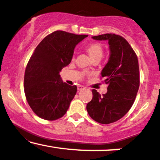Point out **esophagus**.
<instances>
[{
	"label": "esophagus",
	"mask_w": 160,
	"mask_h": 160,
	"mask_svg": "<svg viewBox=\"0 0 160 160\" xmlns=\"http://www.w3.org/2000/svg\"><path fill=\"white\" fill-rule=\"evenodd\" d=\"M84 89H85V87H84L83 86H81V85H78V91H81Z\"/></svg>",
	"instance_id": "obj_1"
}]
</instances>
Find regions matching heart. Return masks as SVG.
Returning a JSON list of instances; mask_svg holds the SVG:
<instances>
[{"instance_id":"1","label":"heart","mask_w":160,"mask_h":160,"mask_svg":"<svg viewBox=\"0 0 160 160\" xmlns=\"http://www.w3.org/2000/svg\"><path fill=\"white\" fill-rule=\"evenodd\" d=\"M86 50L87 51L88 54L90 56L91 59H95V58H101L103 57L104 49L102 46L98 43H92L86 46Z\"/></svg>"}]
</instances>
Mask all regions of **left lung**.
<instances>
[{
    "label": "left lung",
    "instance_id": "left-lung-1",
    "mask_svg": "<svg viewBox=\"0 0 160 160\" xmlns=\"http://www.w3.org/2000/svg\"><path fill=\"white\" fill-rule=\"evenodd\" d=\"M108 40L110 58L102 71L108 84L107 93L101 96L92 89V99L86 105L91 118L102 124H109L122 118L132 108L140 85L137 55L125 38L115 34L92 37Z\"/></svg>",
    "mask_w": 160,
    "mask_h": 160
}]
</instances>
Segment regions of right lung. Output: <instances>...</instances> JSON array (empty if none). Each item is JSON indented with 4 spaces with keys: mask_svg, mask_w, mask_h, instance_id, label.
<instances>
[{
    "mask_svg": "<svg viewBox=\"0 0 160 160\" xmlns=\"http://www.w3.org/2000/svg\"><path fill=\"white\" fill-rule=\"evenodd\" d=\"M87 36L56 31L34 49L25 69L24 88L28 103L40 118L56 120L67 112L78 88L63 82L59 73L71 62L76 45Z\"/></svg>",
    "mask_w": 160,
    "mask_h": 160,
    "instance_id": "right-lung-1",
    "label": "right lung"
}]
</instances>
